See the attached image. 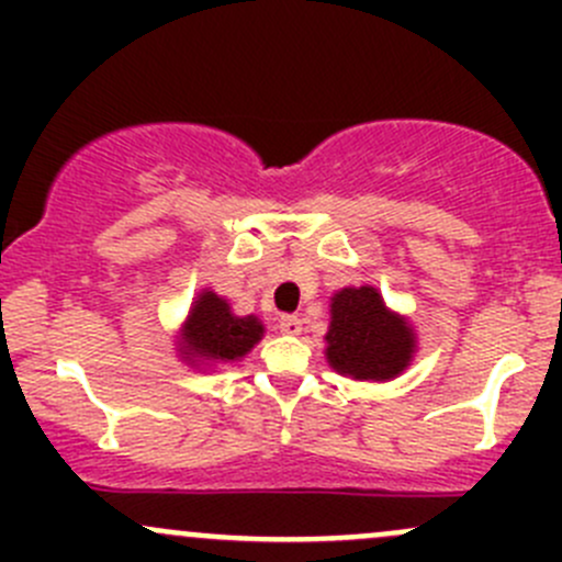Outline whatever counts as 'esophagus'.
Instances as JSON below:
<instances>
[{
  "label": "esophagus",
  "mask_w": 562,
  "mask_h": 562,
  "mask_svg": "<svg viewBox=\"0 0 562 562\" xmlns=\"http://www.w3.org/2000/svg\"><path fill=\"white\" fill-rule=\"evenodd\" d=\"M280 331L288 334V337H299V334H302V317L296 315L280 317Z\"/></svg>",
  "instance_id": "obj_1"
}]
</instances>
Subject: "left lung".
I'll list each match as a JSON object with an SVG mask.
<instances>
[{"mask_svg":"<svg viewBox=\"0 0 562 562\" xmlns=\"http://www.w3.org/2000/svg\"><path fill=\"white\" fill-rule=\"evenodd\" d=\"M326 361L337 375L353 381L386 383L411 367L418 337L405 315L386 307L372 285H348L328 304Z\"/></svg>","mask_w":562,"mask_h":562,"instance_id":"8db88e82","label":"left lung"}]
</instances>
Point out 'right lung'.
<instances>
[{"mask_svg": "<svg viewBox=\"0 0 562 562\" xmlns=\"http://www.w3.org/2000/svg\"><path fill=\"white\" fill-rule=\"evenodd\" d=\"M266 326L255 315H236L225 296L203 288L176 334L179 359L192 370H217L241 361L263 339Z\"/></svg>", "mask_w": 562, "mask_h": 562, "instance_id": "add662e5", "label": "right lung"}]
</instances>
